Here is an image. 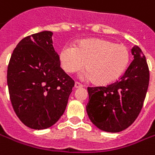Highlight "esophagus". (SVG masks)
<instances>
[{
	"label": "esophagus",
	"instance_id": "34e87169",
	"mask_svg": "<svg viewBox=\"0 0 155 155\" xmlns=\"http://www.w3.org/2000/svg\"><path fill=\"white\" fill-rule=\"evenodd\" d=\"M74 87L76 88H80V87H82L83 85L81 84V83L78 82V81H75V83H74Z\"/></svg>",
	"mask_w": 155,
	"mask_h": 155
}]
</instances>
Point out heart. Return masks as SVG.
Wrapping results in <instances>:
<instances>
[{
  "label": "heart",
  "mask_w": 155,
  "mask_h": 155,
  "mask_svg": "<svg viewBox=\"0 0 155 155\" xmlns=\"http://www.w3.org/2000/svg\"><path fill=\"white\" fill-rule=\"evenodd\" d=\"M60 62L68 74L81 70L86 64V76L98 85H107L116 81L128 67L130 54L124 45L102 38L80 41L74 46L61 48Z\"/></svg>",
  "instance_id": "obj_1"
}]
</instances>
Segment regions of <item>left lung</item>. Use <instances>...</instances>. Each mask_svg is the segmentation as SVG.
Returning <instances> with one entry per match:
<instances>
[{
	"instance_id": "obj_1",
	"label": "left lung",
	"mask_w": 155,
	"mask_h": 155,
	"mask_svg": "<svg viewBox=\"0 0 155 155\" xmlns=\"http://www.w3.org/2000/svg\"><path fill=\"white\" fill-rule=\"evenodd\" d=\"M134 60L117 81L107 86L90 87L87 115L94 125L107 132H120L140 114L149 84V69L143 52L131 49Z\"/></svg>"
}]
</instances>
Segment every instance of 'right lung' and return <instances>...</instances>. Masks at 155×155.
Here are the masks:
<instances>
[{"mask_svg":"<svg viewBox=\"0 0 155 155\" xmlns=\"http://www.w3.org/2000/svg\"><path fill=\"white\" fill-rule=\"evenodd\" d=\"M52 32L27 36L15 47L8 67V86L14 111L25 125L43 130L63 114L74 81L60 67Z\"/></svg>","mask_w":155,"mask_h":155,"instance_id":"obj_1","label":"right lung"}]
</instances>
